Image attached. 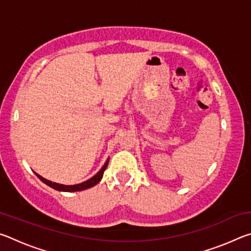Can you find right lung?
I'll return each mask as SVG.
<instances>
[{"instance_id": "1", "label": "right lung", "mask_w": 251, "mask_h": 251, "mask_svg": "<svg viewBox=\"0 0 251 251\" xmlns=\"http://www.w3.org/2000/svg\"><path fill=\"white\" fill-rule=\"evenodd\" d=\"M108 161H109V158L106 160V163L104 164V166L100 168V171L97 173L96 175H94L92 178H90V179H88V180L84 181V182H80V184H77V185H62V184H57V182H53V181H50V180L45 179V178L40 176L39 174L35 173V175L39 177L40 179L44 182V184L50 186V188H53L55 190H58V192H69V193H71V192H80V190H85V189H87V188H91V187L99 184L101 178H103L105 169L107 168Z\"/></svg>"}]
</instances>
